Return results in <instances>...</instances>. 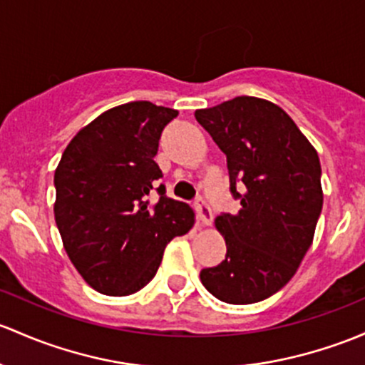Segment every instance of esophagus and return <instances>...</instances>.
I'll return each instance as SVG.
<instances>
[{"label":"esophagus","mask_w":365,"mask_h":365,"mask_svg":"<svg viewBox=\"0 0 365 365\" xmlns=\"http://www.w3.org/2000/svg\"><path fill=\"white\" fill-rule=\"evenodd\" d=\"M194 208H195V213H197L199 222H201L202 225L212 224L213 213H212V210H210L208 202H206L205 199H197V201H195V205H194Z\"/></svg>","instance_id":"obj_1"}]
</instances>
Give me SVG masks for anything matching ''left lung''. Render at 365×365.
Instances as JSON below:
<instances>
[{
    "label": "left lung",
    "instance_id": "left-lung-1",
    "mask_svg": "<svg viewBox=\"0 0 365 365\" xmlns=\"http://www.w3.org/2000/svg\"><path fill=\"white\" fill-rule=\"evenodd\" d=\"M194 115L227 155L231 192L241 199L240 212L215 218L227 253L201 271V282L229 304L259 302L290 282L312 247L324 205L320 159L267 99L237 96ZM240 181L243 195L235 190Z\"/></svg>",
    "mask_w": 365,
    "mask_h": 365
}]
</instances>
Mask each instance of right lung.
<instances>
[{
	"instance_id": "obj_1",
	"label": "right lung",
	"mask_w": 365,
	"mask_h": 365,
	"mask_svg": "<svg viewBox=\"0 0 365 365\" xmlns=\"http://www.w3.org/2000/svg\"><path fill=\"white\" fill-rule=\"evenodd\" d=\"M178 112L150 101L106 110L80 129L53 175V217L64 250L98 292L129 295L155 276L166 245L192 229L195 213L166 195L148 205L163 176L153 157Z\"/></svg>"
}]
</instances>
